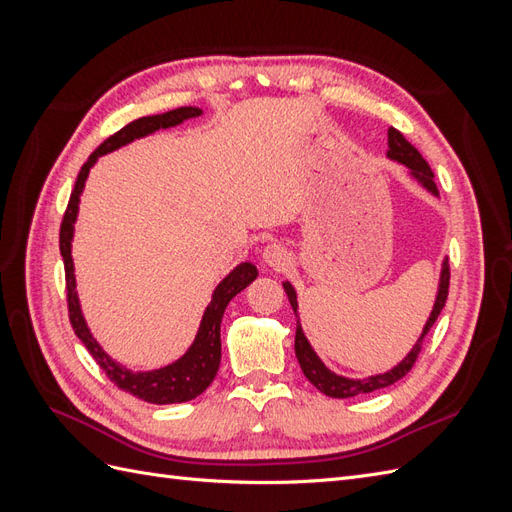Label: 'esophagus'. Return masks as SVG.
Returning <instances> with one entry per match:
<instances>
[{"label": "esophagus", "instance_id": "esophagus-1", "mask_svg": "<svg viewBox=\"0 0 512 512\" xmlns=\"http://www.w3.org/2000/svg\"><path fill=\"white\" fill-rule=\"evenodd\" d=\"M262 258H265L269 267H284L288 262V252L284 250L282 245L271 243V245L265 247V250H262Z\"/></svg>", "mask_w": 512, "mask_h": 512}]
</instances>
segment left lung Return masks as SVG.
I'll list each match as a JSON object with an SVG mask.
<instances>
[{
	"instance_id": "left-lung-1",
	"label": "left lung",
	"mask_w": 512,
	"mask_h": 512,
	"mask_svg": "<svg viewBox=\"0 0 512 512\" xmlns=\"http://www.w3.org/2000/svg\"><path fill=\"white\" fill-rule=\"evenodd\" d=\"M386 156H389L391 160H397L401 164H406L410 168L412 177L418 183H421L427 192L438 196V185H436V181H433V170L423 160V156H421V153H418V149L414 145H410L406 138H404V134H401L395 128L389 130V151H386ZM448 282H451V267H448V260H444L442 275H440L438 297H436V303H433L431 316H429V320L425 324L423 335L418 337V342L414 344V348L408 352L406 359L401 361L399 365H395L391 371H386V374L371 376V378H365V380H350V378H344V376H337V374H333L331 369H327V365H324L318 359V354L314 352L312 346H309L307 337H305L301 324H299L297 292H294V288L288 282H284V290L288 294V301H290V305L294 309V316H297V335H294V352H297V361H299V365L303 369L305 378L312 382L320 393L329 395V397H335V399H346V397H354V395H361V393L378 391V389H384V386H391L397 380L404 378L408 371L412 369V365L416 363V356H418V352H421L425 335L429 333V329L433 327V322L438 320V316L442 312V307H444L446 297H448Z\"/></svg>"
}]
</instances>
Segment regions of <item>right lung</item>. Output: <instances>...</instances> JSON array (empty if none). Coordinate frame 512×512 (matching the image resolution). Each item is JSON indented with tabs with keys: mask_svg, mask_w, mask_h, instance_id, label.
Masks as SVG:
<instances>
[{
	"mask_svg": "<svg viewBox=\"0 0 512 512\" xmlns=\"http://www.w3.org/2000/svg\"><path fill=\"white\" fill-rule=\"evenodd\" d=\"M200 108L194 106H181L175 108V111H168L162 115H151V117H141L128 126H123L119 132L113 136H108L106 141L91 153L89 160L83 164L79 177H76L74 190L70 194L68 207L64 213V220H61L59 228V250L61 258H64V269H66V292H68V316L70 324L76 333V337L81 339L89 354L94 356L100 369L106 374V378L111 380L115 386H119L121 391H126L138 399L149 401V404H181V401H190L203 393L207 386L213 382L215 374L220 369V359H222V342H220V324L224 309L230 303V299L239 294L245 286H250L256 277L258 271L252 265V262H243L235 271H232L228 277H224L222 284L215 288L213 292V301L205 309L203 322H200V329L196 333L194 344L190 350L185 352L179 361L173 365H166L156 371H130L126 367H121L115 363L111 356H108L100 344L94 339V335L89 333L85 318L81 314V305L79 297H76V282H74V265H72V232H74V222H76V213H79V198L85 188V181L89 175V168L96 164V160L108 151H115L123 145L132 143L134 138H143L156 130L164 128H173L179 126L181 121L198 117Z\"/></svg>",
	"mask_w": 512,
	"mask_h": 512,
	"instance_id": "add662e5",
	"label": "right lung"
}]
</instances>
